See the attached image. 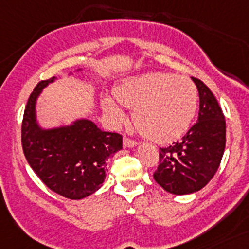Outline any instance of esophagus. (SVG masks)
Wrapping results in <instances>:
<instances>
[{
	"instance_id": "34e87169",
	"label": "esophagus",
	"mask_w": 249,
	"mask_h": 249,
	"mask_svg": "<svg viewBox=\"0 0 249 249\" xmlns=\"http://www.w3.org/2000/svg\"><path fill=\"white\" fill-rule=\"evenodd\" d=\"M123 145H124L125 148H128V147H134V145H137V142L133 141V139L128 138V137H124V139H123Z\"/></svg>"
}]
</instances>
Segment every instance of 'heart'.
<instances>
[{"mask_svg": "<svg viewBox=\"0 0 249 249\" xmlns=\"http://www.w3.org/2000/svg\"><path fill=\"white\" fill-rule=\"evenodd\" d=\"M115 98L123 106L134 108L133 120L144 137L155 142H171L185 133L198 108V89L188 76L152 72L130 78L115 88ZM102 106L115 121L124 114L106 97Z\"/></svg>", "mask_w": 249, "mask_h": 249, "instance_id": "heart-1", "label": "heart"}]
</instances>
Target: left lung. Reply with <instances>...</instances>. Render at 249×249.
Returning <instances> with one entry per match:
<instances>
[{
    "instance_id": "obj_1",
    "label": "left lung",
    "mask_w": 249,
    "mask_h": 249,
    "mask_svg": "<svg viewBox=\"0 0 249 249\" xmlns=\"http://www.w3.org/2000/svg\"><path fill=\"white\" fill-rule=\"evenodd\" d=\"M199 94L198 120L183 138L160 148L153 178L173 195H189L205 187L217 171L226 142L225 116L210 88L192 78Z\"/></svg>"
}]
</instances>
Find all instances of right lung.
Masks as SVG:
<instances>
[{
  "label": "right lung",
  "mask_w": 249,
  "mask_h": 249,
  "mask_svg": "<svg viewBox=\"0 0 249 249\" xmlns=\"http://www.w3.org/2000/svg\"><path fill=\"white\" fill-rule=\"evenodd\" d=\"M42 80L30 93L21 124L26 161L54 193L82 199L98 191L106 178V161L123 148V137L102 131L90 120L43 130L36 121V101L48 83Z\"/></svg>",
  "instance_id": "1"
}]
</instances>
